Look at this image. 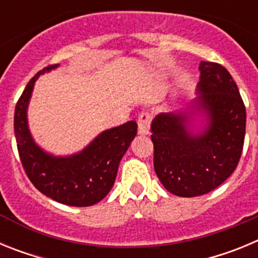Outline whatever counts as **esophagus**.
<instances>
[{
    "label": "esophagus",
    "instance_id": "obj_1",
    "mask_svg": "<svg viewBox=\"0 0 258 258\" xmlns=\"http://www.w3.org/2000/svg\"><path fill=\"white\" fill-rule=\"evenodd\" d=\"M150 122H151V116L149 112H142L138 117V134L146 136L150 133Z\"/></svg>",
    "mask_w": 258,
    "mask_h": 258
}]
</instances>
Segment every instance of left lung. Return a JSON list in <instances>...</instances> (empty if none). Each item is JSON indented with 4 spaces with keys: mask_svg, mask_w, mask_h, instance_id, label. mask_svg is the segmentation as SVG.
Here are the masks:
<instances>
[{
    "mask_svg": "<svg viewBox=\"0 0 258 258\" xmlns=\"http://www.w3.org/2000/svg\"><path fill=\"white\" fill-rule=\"evenodd\" d=\"M198 97L152 120L154 168L164 187L194 198L218 187L235 170L245 136V107L225 67L200 61Z\"/></svg>",
    "mask_w": 258,
    "mask_h": 258,
    "instance_id": "obj_1",
    "label": "left lung"
}]
</instances>
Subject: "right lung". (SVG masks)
<instances>
[{"label":"right lung","mask_w":258,"mask_h":258,"mask_svg":"<svg viewBox=\"0 0 258 258\" xmlns=\"http://www.w3.org/2000/svg\"><path fill=\"white\" fill-rule=\"evenodd\" d=\"M58 67L49 66L37 72L20 95L14 115L18 151L26 174L40 192L66 206L89 207L112 188L118 164L137 134V122L102 132L83 151L70 156H55L41 149L29 132L27 109L36 80Z\"/></svg>","instance_id":"right-lung-1"}]
</instances>
